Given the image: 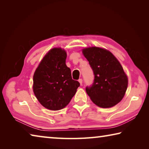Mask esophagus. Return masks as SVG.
I'll return each mask as SVG.
<instances>
[{
  "label": "esophagus",
  "mask_w": 149,
  "mask_h": 149,
  "mask_svg": "<svg viewBox=\"0 0 149 149\" xmlns=\"http://www.w3.org/2000/svg\"><path fill=\"white\" fill-rule=\"evenodd\" d=\"M78 81L79 82V84H80L81 85H82V84H83V80H82V79H79V80H78Z\"/></svg>",
  "instance_id": "34e87169"
}]
</instances>
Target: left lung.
I'll use <instances>...</instances> for the list:
<instances>
[{
    "label": "left lung",
    "instance_id": "1",
    "mask_svg": "<svg viewBox=\"0 0 149 149\" xmlns=\"http://www.w3.org/2000/svg\"><path fill=\"white\" fill-rule=\"evenodd\" d=\"M94 74L91 85L85 88L90 99L98 107H114L123 99L128 80L122 65L114 55L99 47L83 50Z\"/></svg>",
    "mask_w": 149,
    "mask_h": 149
}]
</instances>
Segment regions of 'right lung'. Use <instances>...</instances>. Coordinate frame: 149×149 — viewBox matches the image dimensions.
Here are the masks:
<instances>
[{
    "instance_id": "1",
    "label": "right lung",
    "mask_w": 149,
    "mask_h": 149,
    "mask_svg": "<svg viewBox=\"0 0 149 149\" xmlns=\"http://www.w3.org/2000/svg\"><path fill=\"white\" fill-rule=\"evenodd\" d=\"M66 52L60 48L50 50L33 75V92L39 102L47 109L58 110L68 104L80 84L72 77L65 64Z\"/></svg>"
}]
</instances>
